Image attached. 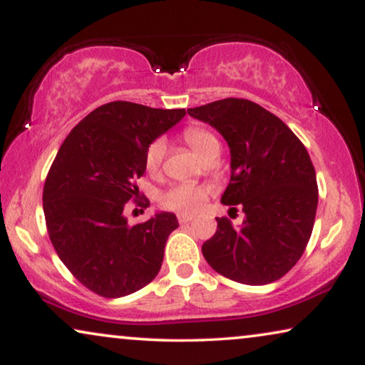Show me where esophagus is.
Instances as JSON below:
<instances>
[{"instance_id":"34e87169","label":"esophagus","mask_w":365,"mask_h":365,"mask_svg":"<svg viewBox=\"0 0 365 365\" xmlns=\"http://www.w3.org/2000/svg\"><path fill=\"white\" fill-rule=\"evenodd\" d=\"M194 216H191V214H178V221L179 224H187L189 221H192Z\"/></svg>"}]
</instances>
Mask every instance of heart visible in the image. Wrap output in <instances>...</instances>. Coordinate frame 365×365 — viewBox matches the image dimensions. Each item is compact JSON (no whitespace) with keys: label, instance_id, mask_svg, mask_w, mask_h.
<instances>
[{"label":"heart","instance_id":"heart-1","mask_svg":"<svg viewBox=\"0 0 365 365\" xmlns=\"http://www.w3.org/2000/svg\"><path fill=\"white\" fill-rule=\"evenodd\" d=\"M184 141L189 144V148L192 149L197 156L202 159L207 156L209 153L219 148L217 138L212 133L206 131L202 128H187L182 133ZM164 154H166V144L161 139H156L149 144L146 149V156H144V166H146L148 173H158L161 168ZM211 189L206 186H199V184L192 182H182L176 184L171 189H168L166 192L161 196V204L166 209L179 212H194L201 207L204 199L207 197V194Z\"/></svg>","mask_w":365,"mask_h":365}]
</instances>
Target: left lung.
I'll return each mask as SVG.
<instances>
[{
	"label": "left lung",
	"instance_id": "left-lung-1",
	"mask_svg": "<svg viewBox=\"0 0 365 365\" xmlns=\"http://www.w3.org/2000/svg\"><path fill=\"white\" fill-rule=\"evenodd\" d=\"M231 149V181L221 202L246 214L241 227L217 217L202 244L209 266L231 281L264 286L296 266L311 239L319 201L307 149L277 116L249 99L226 98L187 109Z\"/></svg>",
	"mask_w": 365,
	"mask_h": 365
}]
</instances>
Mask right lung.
<instances>
[{"mask_svg":"<svg viewBox=\"0 0 365 365\" xmlns=\"http://www.w3.org/2000/svg\"><path fill=\"white\" fill-rule=\"evenodd\" d=\"M184 114L128 101L103 104L71 129L54 158L43 189L49 239L64 266L98 296L136 292L161 269L176 216L158 212L129 226L124 206L141 197L136 181L146 171L148 146Z\"/></svg>","mask_w":365,"mask_h":365,"instance_id":"obj_1","label":"right lung"}]
</instances>
